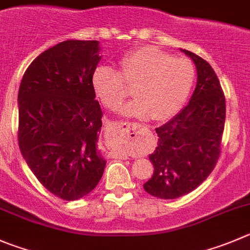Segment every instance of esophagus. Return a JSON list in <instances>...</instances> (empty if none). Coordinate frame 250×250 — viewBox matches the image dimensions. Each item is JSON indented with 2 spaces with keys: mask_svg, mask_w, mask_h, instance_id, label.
Here are the masks:
<instances>
[{
  "mask_svg": "<svg viewBox=\"0 0 250 250\" xmlns=\"http://www.w3.org/2000/svg\"><path fill=\"white\" fill-rule=\"evenodd\" d=\"M112 127L113 129L118 130V132H123L125 134H132V132L134 130V127H136V123H130V122H113L112 123ZM121 158H127L125 155H120Z\"/></svg>",
  "mask_w": 250,
  "mask_h": 250,
  "instance_id": "1",
  "label": "esophagus"
}]
</instances>
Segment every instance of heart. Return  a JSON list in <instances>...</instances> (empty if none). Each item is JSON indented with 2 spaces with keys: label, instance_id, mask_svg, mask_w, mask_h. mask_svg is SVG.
I'll list each match as a JSON object with an SVG mask.
<instances>
[{
  "label": "heart",
  "instance_id": "1",
  "mask_svg": "<svg viewBox=\"0 0 250 250\" xmlns=\"http://www.w3.org/2000/svg\"><path fill=\"white\" fill-rule=\"evenodd\" d=\"M196 78L192 62L172 58L154 46H143L125 53L120 59V72L109 66H97L92 86L102 104L117 108L133 86L136 99L121 108L132 117L167 120L180 109L188 99Z\"/></svg>",
  "mask_w": 250,
  "mask_h": 250
}]
</instances>
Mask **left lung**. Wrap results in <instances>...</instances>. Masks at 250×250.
I'll list each match as a JSON object with an SVG mask.
<instances>
[{
	"instance_id": "left-lung-1",
	"label": "left lung",
	"mask_w": 250,
	"mask_h": 250,
	"mask_svg": "<svg viewBox=\"0 0 250 250\" xmlns=\"http://www.w3.org/2000/svg\"><path fill=\"white\" fill-rule=\"evenodd\" d=\"M197 70V85L188 106L157 128L159 143L149 155L153 176L144 190L172 200L195 190L216 167L226 121V99L216 72L199 55L185 50Z\"/></svg>"
}]
</instances>
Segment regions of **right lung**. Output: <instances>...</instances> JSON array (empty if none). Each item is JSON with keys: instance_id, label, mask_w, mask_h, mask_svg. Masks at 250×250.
Segmentation results:
<instances>
[{"instance_id": "1", "label": "right lung", "mask_w": 250, "mask_h": 250, "mask_svg": "<svg viewBox=\"0 0 250 250\" xmlns=\"http://www.w3.org/2000/svg\"><path fill=\"white\" fill-rule=\"evenodd\" d=\"M97 41H65L30 62L18 92V144L39 183L65 201L96 188L102 109L92 86Z\"/></svg>"}]
</instances>
